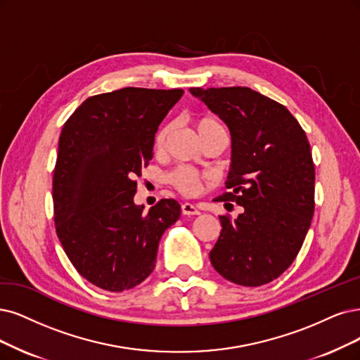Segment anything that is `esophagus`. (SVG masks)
<instances>
[{"label":"esophagus","mask_w":360,"mask_h":360,"mask_svg":"<svg viewBox=\"0 0 360 360\" xmlns=\"http://www.w3.org/2000/svg\"><path fill=\"white\" fill-rule=\"evenodd\" d=\"M181 210H182V215H188V217L200 214V207L193 203H182Z\"/></svg>","instance_id":"obj_1"}]
</instances>
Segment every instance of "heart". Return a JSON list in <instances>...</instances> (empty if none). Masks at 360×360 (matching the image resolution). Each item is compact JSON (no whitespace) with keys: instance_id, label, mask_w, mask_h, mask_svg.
I'll use <instances>...</instances> for the list:
<instances>
[{"instance_id":"heart-1","label":"heart","mask_w":360,"mask_h":360,"mask_svg":"<svg viewBox=\"0 0 360 360\" xmlns=\"http://www.w3.org/2000/svg\"><path fill=\"white\" fill-rule=\"evenodd\" d=\"M194 126L198 133V138L202 139V142H205L210 138H215V136H227V131H225L219 120L212 117V115L198 117L195 120ZM172 131H173L172 123L162 126V129H160L155 135V142H154L155 150L162 151L165 148L170 135H172ZM169 181L179 193L187 194V195L197 194L203 188V178L198 175L195 170H193L190 167L182 166V167L175 169L169 175Z\"/></svg>"}]
</instances>
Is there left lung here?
Wrapping results in <instances>:
<instances>
[{"mask_svg": "<svg viewBox=\"0 0 360 360\" xmlns=\"http://www.w3.org/2000/svg\"><path fill=\"white\" fill-rule=\"evenodd\" d=\"M190 91L230 129L229 193L217 202L243 207L234 221L219 217L210 262L236 285L270 283L294 262L311 224L314 163L307 135L286 106L249 87Z\"/></svg>", "mask_w": 360, "mask_h": 360, "instance_id": "8db88e82", "label": "left lung"}]
</instances>
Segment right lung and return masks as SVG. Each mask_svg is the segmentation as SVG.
<instances>
[{"label": "right lung", "mask_w": 360, "mask_h": 360, "mask_svg": "<svg viewBox=\"0 0 360 360\" xmlns=\"http://www.w3.org/2000/svg\"><path fill=\"white\" fill-rule=\"evenodd\" d=\"M182 95L124 87L87 98L63 124L53 173L56 233L75 270L101 289L123 292L143 282L160 238L181 215L173 198L142 214L133 195L155 131Z\"/></svg>", "instance_id": "1"}]
</instances>
